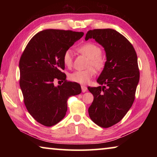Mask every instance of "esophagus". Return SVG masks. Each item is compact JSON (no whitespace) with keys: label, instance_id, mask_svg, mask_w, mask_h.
Returning <instances> with one entry per match:
<instances>
[{"label":"esophagus","instance_id":"1","mask_svg":"<svg viewBox=\"0 0 157 157\" xmlns=\"http://www.w3.org/2000/svg\"><path fill=\"white\" fill-rule=\"evenodd\" d=\"M81 88H82V91L84 93L87 91V87L85 86H81Z\"/></svg>","mask_w":157,"mask_h":157}]
</instances>
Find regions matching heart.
<instances>
[{
  "label": "heart",
  "instance_id": "b5f03b06",
  "mask_svg": "<svg viewBox=\"0 0 157 157\" xmlns=\"http://www.w3.org/2000/svg\"><path fill=\"white\" fill-rule=\"evenodd\" d=\"M82 54L89 58V66H93L98 70H101L105 66V59L102 55V50L96 44L86 43L78 48ZM63 62L65 66L71 68L73 65V51L71 49L66 50L63 55ZM95 71L94 68H90L84 71H75L68 75L70 80L77 83L86 84L89 83L91 79L95 75Z\"/></svg>",
  "mask_w": 157,
  "mask_h": 157
}]
</instances>
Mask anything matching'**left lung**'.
I'll return each mask as SVG.
<instances>
[{
	"instance_id": "8db88e82",
	"label": "left lung",
	"mask_w": 157,
	"mask_h": 157,
	"mask_svg": "<svg viewBox=\"0 0 157 157\" xmlns=\"http://www.w3.org/2000/svg\"><path fill=\"white\" fill-rule=\"evenodd\" d=\"M94 39L105 48V67L97 79L102 86L88 87L94 95L90 118L104 128L118 123L133 105L140 73L136 52L132 44L113 29L87 32L85 40Z\"/></svg>"
}]
</instances>
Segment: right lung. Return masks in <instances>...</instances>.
Returning <instances> with one entry per match:
<instances>
[{
    "instance_id": "obj_1",
    "label": "right lung",
    "mask_w": 157,
    "mask_h": 157,
    "mask_svg": "<svg viewBox=\"0 0 157 157\" xmlns=\"http://www.w3.org/2000/svg\"><path fill=\"white\" fill-rule=\"evenodd\" d=\"M84 35L82 32L49 29L36 34L19 61L20 87L26 108L38 123L51 127L64 118L68 98L82 92L62 72L63 55ZM63 81L55 87L54 81Z\"/></svg>"
}]
</instances>
